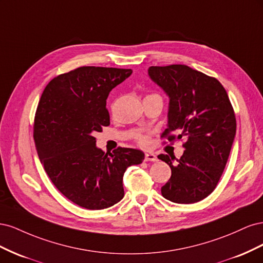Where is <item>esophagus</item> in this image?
<instances>
[{"label":"esophagus","instance_id":"esophagus-1","mask_svg":"<svg viewBox=\"0 0 263 263\" xmlns=\"http://www.w3.org/2000/svg\"><path fill=\"white\" fill-rule=\"evenodd\" d=\"M145 160H146V161H156V160H157V157H156V155H154V154L148 153V154L145 155Z\"/></svg>","mask_w":263,"mask_h":263}]
</instances>
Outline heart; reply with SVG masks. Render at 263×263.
<instances>
[{
    "label": "heart",
    "mask_w": 263,
    "mask_h": 263,
    "mask_svg": "<svg viewBox=\"0 0 263 263\" xmlns=\"http://www.w3.org/2000/svg\"><path fill=\"white\" fill-rule=\"evenodd\" d=\"M155 95H159V94H156V93L148 94V95H146V98L155 97ZM136 140L142 146H146V145L149 144V138H148L147 135H145V134H138V135H136Z\"/></svg>",
    "instance_id": "b5f03b06"
}]
</instances>
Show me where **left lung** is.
Segmentation results:
<instances>
[{
  "label": "left lung",
  "instance_id": "left-lung-1",
  "mask_svg": "<svg viewBox=\"0 0 263 263\" xmlns=\"http://www.w3.org/2000/svg\"><path fill=\"white\" fill-rule=\"evenodd\" d=\"M151 80L169 95L168 128L161 138L184 139V154L159 155L171 168L161 187L166 200L192 204L208 197L226 166L236 135V116L226 90L216 78L185 65L150 67Z\"/></svg>",
  "mask_w": 263,
  "mask_h": 263
}]
</instances>
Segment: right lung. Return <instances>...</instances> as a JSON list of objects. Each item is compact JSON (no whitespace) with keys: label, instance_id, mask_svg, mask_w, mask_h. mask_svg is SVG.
Masks as SVG:
<instances>
[{"label":"right lung","instance_id":"1","mask_svg":"<svg viewBox=\"0 0 263 263\" xmlns=\"http://www.w3.org/2000/svg\"><path fill=\"white\" fill-rule=\"evenodd\" d=\"M132 69L80 67L47 84L34 119L38 157L53 185L86 210H104L124 197L123 177L145 154L118 147L104 153L95 146L97 132L109 125V92Z\"/></svg>","mask_w":263,"mask_h":263}]
</instances>
